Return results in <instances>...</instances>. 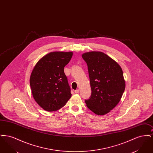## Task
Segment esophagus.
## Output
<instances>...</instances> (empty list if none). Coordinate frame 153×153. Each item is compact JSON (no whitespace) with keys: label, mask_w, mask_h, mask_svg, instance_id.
Segmentation results:
<instances>
[{"label":"esophagus","mask_w":153,"mask_h":153,"mask_svg":"<svg viewBox=\"0 0 153 153\" xmlns=\"http://www.w3.org/2000/svg\"><path fill=\"white\" fill-rule=\"evenodd\" d=\"M74 92H75L76 94H78V93L79 92V89H76V90H75V91H74Z\"/></svg>","instance_id":"esophagus-1"}]
</instances>
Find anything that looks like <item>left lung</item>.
I'll use <instances>...</instances> for the list:
<instances>
[{
  "instance_id": "obj_1",
  "label": "left lung",
  "mask_w": 153,
  "mask_h": 153,
  "mask_svg": "<svg viewBox=\"0 0 153 153\" xmlns=\"http://www.w3.org/2000/svg\"><path fill=\"white\" fill-rule=\"evenodd\" d=\"M92 91L87 107L97 115H105L120 102L126 87L123 71L114 59L102 51L84 53Z\"/></svg>"
}]
</instances>
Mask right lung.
Instances as JSON below:
<instances>
[{"label": "right lung", "mask_w": 153, "mask_h": 153, "mask_svg": "<svg viewBox=\"0 0 153 153\" xmlns=\"http://www.w3.org/2000/svg\"><path fill=\"white\" fill-rule=\"evenodd\" d=\"M73 56L72 51H53L41 58L30 77L31 93L44 110L56 111L71 97V89L64 69Z\"/></svg>", "instance_id": "obj_1"}]
</instances>
